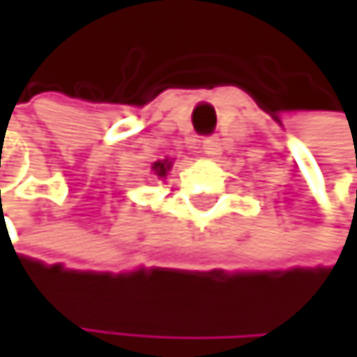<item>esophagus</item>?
<instances>
[{
    "label": "esophagus",
    "instance_id": "esophagus-1",
    "mask_svg": "<svg viewBox=\"0 0 357 357\" xmlns=\"http://www.w3.org/2000/svg\"><path fill=\"white\" fill-rule=\"evenodd\" d=\"M203 152L212 156V158H218L222 154V149H220V139L218 137H208V139H203Z\"/></svg>",
    "mask_w": 357,
    "mask_h": 357
}]
</instances>
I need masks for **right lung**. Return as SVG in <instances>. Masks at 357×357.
<instances>
[{"mask_svg":"<svg viewBox=\"0 0 357 357\" xmlns=\"http://www.w3.org/2000/svg\"><path fill=\"white\" fill-rule=\"evenodd\" d=\"M171 160L169 158H165V160H156V162H152V171H154V175L156 177H162V180H165V177H167V173H169V169H171Z\"/></svg>","mask_w":357,"mask_h":357,"instance_id":"1","label":"right lung"}]
</instances>
